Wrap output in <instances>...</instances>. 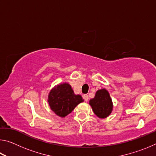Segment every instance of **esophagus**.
I'll list each match as a JSON object with an SVG mask.
<instances>
[{
  "mask_svg": "<svg viewBox=\"0 0 156 156\" xmlns=\"http://www.w3.org/2000/svg\"><path fill=\"white\" fill-rule=\"evenodd\" d=\"M83 98H84V101L87 102L88 100H89V96H87V95H84V96H83Z\"/></svg>",
  "mask_w": 156,
  "mask_h": 156,
  "instance_id": "obj_1",
  "label": "esophagus"
}]
</instances>
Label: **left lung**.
<instances>
[{
    "label": "left lung",
    "mask_w": 156,
    "mask_h": 156,
    "mask_svg": "<svg viewBox=\"0 0 156 156\" xmlns=\"http://www.w3.org/2000/svg\"><path fill=\"white\" fill-rule=\"evenodd\" d=\"M94 113L100 119L107 118L113 111V102L109 91L105 89H99L96 91L94 98L89 100Z\"/></svg>",
    "instance_id": "obj_1"
}]
</instances>
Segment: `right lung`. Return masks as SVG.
<instances>
[{
    "instance_id": "right-lung-1",
    "label": "right lung",
    "mask_w": 156,
    "mask_h": 156,
    "mask_svg": "<svg viewBox=\"0 0 156 156\" xmlns=\"http://www.w3.org/2000/svg\"><path fill=\"white\" fill-rule=\"evenodd\" d=\"M84 101L80 95H76L69 83H64L54 87L48 95L49 106L53 112L65 118Z\"/></svg>"
}]
</instances>
